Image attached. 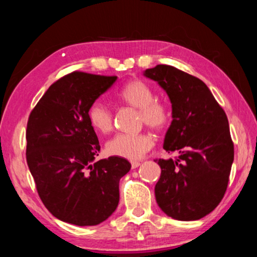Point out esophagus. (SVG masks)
Segmentation results:
<instances>
[{"label":"esophagus","mask_w":257,"mask_h":257,"mask_svg":"<svg viewBox=\"0 0 257 257\" xmlns=\"http://www.w3.org/2000/svg\"><path fill=\"white\" fill-rule=\"evenodd\" d=\"M139 165H141V162H137V161H134V162H132V168H133V169L138 168Z\"/></svg>","instance_id":"1"}]
</instances>
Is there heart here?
Masks as SVG:
<instances>
[{
  "label": "heart",
  "instance_id": "1",
  "mask_svg": "<svg viewBox=\"0 0 257 257\" xmlns=\"http://www.w3.org/2000/svg\"><path fill=\"white\" fill-rule=\"evenodd\" d=\"M121 102L141 113V120L153 129H162L167 125L170 113L164 103L155 101V94L143 80L134 79L123 85L118 92ZM88 120L93 128L102 134L112 129V113L101 102H95L88 108ZM153 146V138L146 133L118 134L107 141L105 150L110 155L128 160H138Z\"/></svg>",
  "mask_w": 257,
  "mask_h": 257
}]
</instances>
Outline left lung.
Here are the masks:
<instances>
[{
	"instance_id": "left-lung-1",
	"label": "left lung",
	"mask_w": 257,
	"mask_h": 257,
	"mask_svg": "<svg viewBox=\"0 0 257 257\" xmlns=\"http://www.w3.org/2000/svg\"><path fill=\"white\" fill-rule=\"evenodd\" d=\"M156 81L171 102L172 121L163 149L178 158L158 160L161 176L156 203L180 221L199 220L219 205L233 162L228 118L211 90L198 78L159 64L143 72Z\"/></svg>"
}]
</instances>
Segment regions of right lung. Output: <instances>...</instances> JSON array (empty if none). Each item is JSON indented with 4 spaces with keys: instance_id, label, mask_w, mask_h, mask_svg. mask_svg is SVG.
Returning a JSON list of instances; mask_svg holds the SVG:
<instances>
[{
    "instance_id": "obj_1",
    "label": "right lung",
    "mask_w": 257,
    "mask_h": 257,
    "mask_svg": "<svg viewBox=\"0 0 257 257\" xmlns=\"http://www.w3.org/2000/svg\"><path fill=\"white\" fill-rule=\"evenodd\" d=\"M72 72L46 90L29 115L26 158L43 204L56 219L87 227L112 215L119 181L132 164L119 156L95 161L101 146L88 108L116 80Z\"/></svg>"
}]
</instances>
